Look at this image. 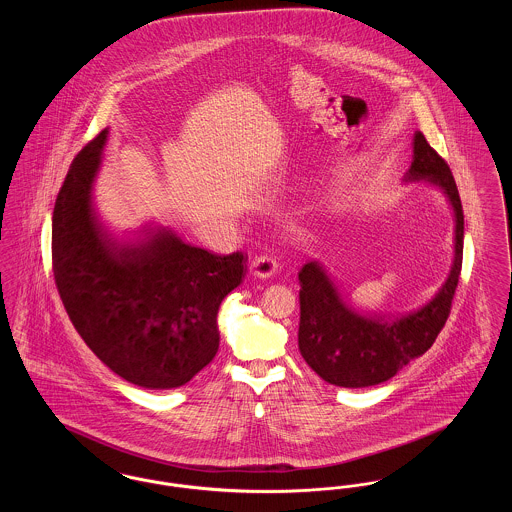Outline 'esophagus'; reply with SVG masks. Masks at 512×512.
<instances>
[{"mask_svg":"<svg viewBox=\"0 0 512 512\" xmlns=\"http://www.w3.org/2000/svg\"><path fill=\"white\" fill-rule=\"evenodd\" d=\"M276 261L270 257V255H259L251 261V274L259 276V278H268L276 272Z\"/></svg>","mask_w":512,"mask_h":512,"instance_id":"1","label":"esophagus"}]
</instances>
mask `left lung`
<instances>
[{"mask_svg":"<svg viewBox=\"0 0 512 512\" xmlns=\"http://www.w3.org/2000/svg\"><path fill=\"white\" fill-rule=\"evenodd\" d=\"M403 178L407 182L428 180L449 197L455 213L453 267L428 305L395 318L355 313L341 301L322 267L311 261L301 268L299 351L328 384L365 388L390 380L397 370L432 347L451 313L463 268V205L447 161L422 132L414 134L413 163Z\"/></svg>","mask_w":512,"mask_h":512,"instance_id":"left-lung-1","label":"left lung"}]
</instances>
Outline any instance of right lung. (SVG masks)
I'll return each mask as SVG.
<instances>
[{
    "label": "right lung",
    "mask_w": 512,
    "mask_h": 512,
    "mask_svg": "<svg viewBox=\"0 0 512 512\" xmlns=\"http://www.w3.org/2000/svg\"><path fill=\"white\" fill-rule=\"evenodd\" d=\"M105 140L101 130L74 157L55 199V286L80 338L115 374L149 390L178 388L217 355L220 301L240 286L247 255L209 253L169 232L115 244L90 197Z\"/></svg>",
    "instance_id": "right-lung-1"
}]
</instances>
